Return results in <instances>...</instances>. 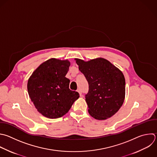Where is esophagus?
Returning a JSON list of instances; mask_svg holds the SVG:
<instances>
[{"label": "esophagus", "mask_w": 157, "mask_h": 157, "mask_svg": "<svg viewBox=\"0 0 157 157\" xmlns=\"http://www.w3.org/2000/svg\"><path fill=\"white\" fill-rule=\"evenodd\" d=\"M77 91H78V93H79V94H80V96H82V92H81V91H80V90H79V89H78V90H77Z\"/></svg>", "instance_id": "34e87169"}]
</instances>
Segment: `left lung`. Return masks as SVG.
<instances>
[{"mask_svg": "<svg viewBox=\"0 0 157 157\" xmlns=\"http://www.w3.org/2000/svg\"><path fill=\"white\" fill-rule=\"evenodd\" d=\"M79 70L89 85L85 101L88 112L94 118L102 120L116 113L125 97V79L120 70L105 59L88 61L75 59Z\"/></svg>", "mask_w": 157, "mask_h": 157, "instance_id": "1", "label": "left lung"}]
</instances>
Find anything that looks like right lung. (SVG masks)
<instances>
[{
	"label": "right lung",
	"instance_id": "obj_1",
	"mask_svg": "<svg viewBox=\"0 0 157 157\" xmlns=\"http://www.w3.org/2000/svg\"><path fill=\"white\" fill-rule=\"evenodd\" d=\"M71 63L50 59L41 64L28 80L29 98L37 110L49 118H58L68 112L79 93L69 89L65 76Z\"/></svg>",
	"mask_w": 157,
	"mask_h": 157
}]
</instances>
